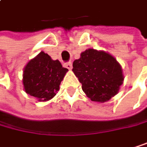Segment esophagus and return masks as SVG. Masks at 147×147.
Wrapping results in <instances>:
<instances>
[{
	"label": "esophagus",
	"instance_id": "esophagus-1",
	"mask_svg": "<svg viewBox=\"0 0 147 147\" xmlns=\"http://www.w3.org/2000/svg\"><path fill=\"white\" fill-rule=\"evenodd\" d=\"M65 67L69 69H72V63L71 62H68V63H65Z\"/></svg>",
	"mask_w": 147,
	"mask_h": 147
}]
</instances>
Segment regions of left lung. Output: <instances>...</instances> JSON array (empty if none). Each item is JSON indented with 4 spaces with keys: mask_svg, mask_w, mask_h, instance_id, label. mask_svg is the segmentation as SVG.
Listing matches in <instances>:
<instances>
[{
    "mask_svg": "<svg viewBox=\"0 0 147 147\" xmlns=\"http://www.w3.org/2000/svg\"><path fill=\"white\" fill-rule=\"evenodd\" d=\"M75 73L82 89L91 101L105 102L115 96L123 84L120 64L105 51L89 49L73 63Z\"/></svg>",
    "mask_w": 147,
    "mask_h": 147,
    "instance_id": "1",
    "label": "left lung"
}]
</instances>
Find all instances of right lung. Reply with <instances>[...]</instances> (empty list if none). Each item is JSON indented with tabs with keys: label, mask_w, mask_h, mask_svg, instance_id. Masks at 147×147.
Returning a JSON list of instances; mask_svg holds the SVG:
<instances>
[{
	"label": "right lung",
	"mask_w": 147,
	"mask_h": 147,
	"mask_svg": "<svg viewBox=\"0 0 147 147\" xmlns=\"http://www.w3.org/2000/svg\"><path fill=\"white\" fill-rule=\"evenodd\" d=\"M68 69L63 68L58 60L41 52L30 60L23 71V85L25 91L38 98L47 101L53 98L59 90V85Z\"/></svg>",
	"instance_id": "1"
}]
</instances>
